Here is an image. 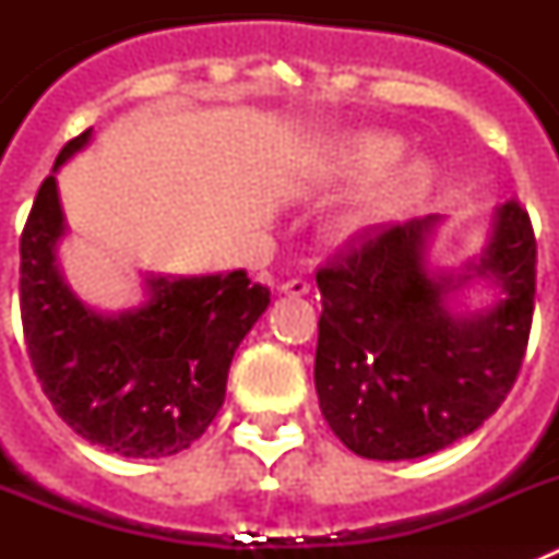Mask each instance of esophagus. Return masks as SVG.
<instances>
[{"mask_svg":"<svg viewBox=\"0 0 559 559\" xmlns=\"http://www.w3.org/2000/svg\"><path fill=\"white\" fill-rule=\"evenodd\" d=\"M280 290H283L285 296H305V294H310V283L305 280V276H294V280H288V283L280 285Z\"/></svg>","mask_w":559,"mask_h":559,"instance_id":"obj_1","label":"esophagus"}]
</instances>
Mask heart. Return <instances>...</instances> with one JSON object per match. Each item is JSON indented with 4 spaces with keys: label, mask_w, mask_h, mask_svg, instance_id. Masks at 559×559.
I'll use <instances>...</instances> for the list:
<instances>
[{
    "label": "heart",
    "mask_w": 559,
    "mask_h": 559,
    "mask_svg": "<svg viewBox=\"0 0 559 559\" xmlns=\"http://www.w3.org/2000/svg\"><path fill=\"white\" fill-rule=\"evenodd\" d=\"M403 151H406L403 140L392 133H358L341 151L338 173L358 185L378 181L397 165ZM428 185H431V170L426 162H412V165L400 167L355 206L347 221V231L372 229V226L394 218L406 206H412L428 190Z\"/></svg>",
    "instance_id": "1"
}]
</instances>
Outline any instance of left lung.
<instances>
[{
  "label": "left lung",
  "mask_w": 559,
  "mask_h": 559,
  "mask_svg": "<svg viewBox=\"0 0 559 559\" xmlns=\"http://www.w3.org/2000/svg\"><path fill=\"white\" fill-rule=\"evenodd\" d=\"M437 221L360 231L316 271V394L358 456L400 462L453 445L496 414L521 372L537 276L530 212L498 206L490 243L462 274L426 269ZM473 275L492 278L502 299L487 314H453L447 294Z\"/></svg>",
  "instance_id": "left-lung-1"
}]
</instances>
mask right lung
<instances>
[{
  "label": "right lung",
  "instance_id": "right-lung-1",
  "mask_svg": "<svg viewBox=\"0 0 559 559\" xmlns=\"http://www.w3.org/2000/svg\"><path fill=\"white\" fill-rule=\"evenodd\" d=\"M92 140L58 153L22 231V328L33 372L58 417L103 451L162 459L190 448L226 397L235 349L265 313L271 290L243 269L151 276L147 302L120 316L86 308L58 271L67 231L56 170Z\"/></svg>",
  "mask_w": 559,
  "mask_h": 559
}]
</instances>
